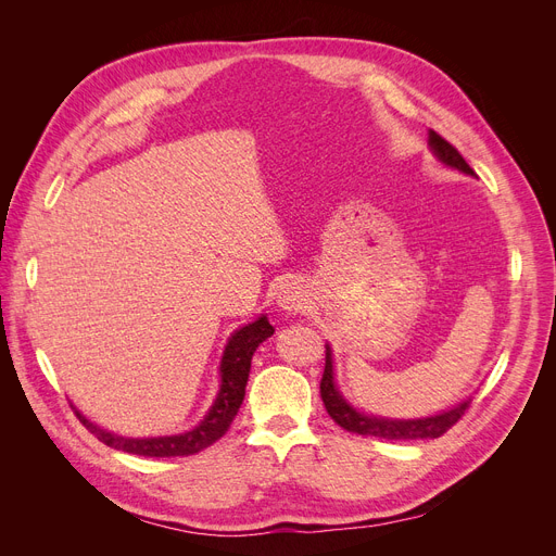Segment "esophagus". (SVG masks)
<instances>
[{"instance_id":"34e87169","label":"esophagus","mask_w":556,"mask_h":556,"mask_svg":"<svg viewBox=\"0 0 556 556\" xmlns=\"http://www.w3.org/2000/svg\"><path fill=\"white\" fill-rule=\"evenodd\" d=\"M306 302H308V300H306L304 288H302L298 281H286V283L279 286V290H277V304H279L283 311L298 313V311L304 308Z\"/></svg>"}]
</instances>
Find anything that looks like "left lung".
<instances>
[{"label":"left lung","instance_id":"left-lung-1","mask_svg":"<svg viewBox=\"0 0 556 556\" xmlns=\"http://www.w3.org/2000/svg\"><path fill=\"white\" fill-rule=\"evenodd\" d=\"M428 143L437 160L444 162L451 168H457L466 175H476L473 168L466 164V160L459 155L453 143H448L442 135H437L434 130L428 132ZM327 346V361H325V374H323V383H319V394H323L325 407L329 417L344 430L365 434V437H378V440H434V437H442L446 430H451L462 415L469 410L471 399H466L457 403L451 410L442 415H432L424 419H386V417H369L358 413L354 405H349L344 396L338 392L336 381H333V354L331 346Z\"/></svg>","mask_w":556,"mask_h":556}]
</instances>
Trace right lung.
Here are the masks:
<instances>
[{"instance_id": "1", "label": "right lung", "mask_w": 556, "mask_h": 556, "mask_svg": "<svg viewBox=\"0 0 556 556\" xmlns=\"http://www.w3.org/2000/svg\"><path fill=\"white\" fill-rule=\"evenodd\" d=\"M275 333V327L270 325L268 315H261L254 319L252 325L241 327L239 331H233V336L227 340L223 361H220V390L216 394L214 405L210 407V413L204 415V419L180 434H170V437H146V440H135V437H119L114 432H108L92 424L90 419H85L78 410L76 417L80 424L90 430L99 442H103L110 448L124 451L130 455H143V457H185V455H195L218 442L220 437L227 432L231 426L233 417H237L239 407L245 396V386H248V376H250V365L252 356L256 352V346L268 340Z\"/></svg>"}]
</instances>
